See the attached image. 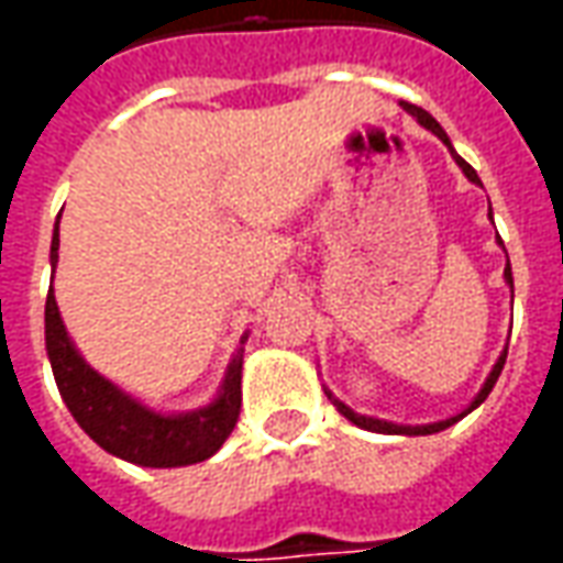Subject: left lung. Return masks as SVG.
<instances>
[{"mask_svg": "<svg viewBox=\"0 0 563 563\" xmlns=\"http://www.w3.org/2000/svg\"><path fill=\"white\" fill-rule=\"evenodd\" d=\"M401 104H404V111H407V114H413L416 120H419V126H424V129H428V132H434L437 139L443 141V144H446L449 153H452V159L459 162V168H461V172H464V177H467L471 184L483 186V184H479V177H476V172H473L471 165H467V162L461 159L459 153H455V147H452V141H449V135H446V132H443V126L437 123L434 117L428 114V111H422V108H416V104H410V102H401ZM488 217H492V213H488ZM497 244H504V241H497ZM504 280H507V283H509V289H512V268H509V258H507V268H504ZM504 362H507V350L500 353V358H497L495 367H492V374L485 377L483 389H479V395L473 398L471 407H467V410H461L459 416H452V419H443V422H431V424H395V422H386V419H374V416L355 413V410H350L346 404L338 401V398H334V395H331L329 389H325V395H329V401L334 404V407H338V413L346 416L350 422L358 424V428H365V431H377V434H410V437L437 434V431H443V428H449V424H455V422H459V419H464V416L471 413V410H476V407H479V404H483L485 398H488V391L495 389L497 377H500V371H504Z\"/></svg>", "mask_w": 563, "mask_h": 563, "instance_id": "1", "label": "left lung"}]
</instances>
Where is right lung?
Segmentation results:
<instances>
[{
    "label": "right lung",
    "instance_id": "obj_1",
    "mask_svg": "<svg viewBox=\"0 0 563 563\" xmlns=\"http://www.w3.org/2000/svg\"><path fill=\"white\" fill-rule=\"evenodd\" d=\"M59 222L54 225L51 241V268L56 271L59 258ZM44 341L47 358L54 367V379L66 401L68 413L87 434L117 459L132 461L141 467H186L210 459L232 434L241 413V367H244V343L241 338L238 353L229 362L217 398L208 407L189 413H159L147 404L132 398L129 391L92 371L78 346L68 338L59 307H56L54 286L44 305Z\"/></svg>",
    "mask_w": 563,
    "mask_h": 563
}]
</instances>
